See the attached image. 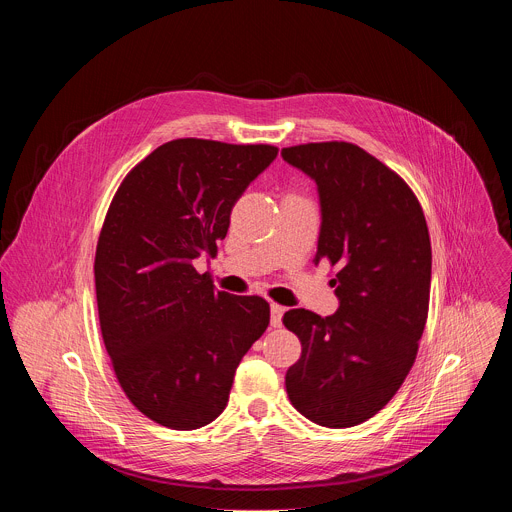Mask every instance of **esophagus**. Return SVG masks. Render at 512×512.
<instances>
[{"mask_svg":"<svg viewBox=\"0 0 512 512\" xmlns=\"http://www.w3.org/2000/svg\"><path fill=\"white\" fill-rule=\"evenodd\" d=\"M285 314V308L277 306V304H271V326L273 328H279L281 326V318Z\"/></svg>","mask_w":512,"mask_h":512,"instance_id":"1","label":"esophagus"}]
</instances>
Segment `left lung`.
<instances>
[{
	"instance_id": "8db88e82",
	"label": "left lung",
	"mask_w": 512,
	"mask_h": 512,
	"mask_svg": "<svg viewBox=\"0 0 512 512\" xmlns=\"http://www.w3.org/2000/svg\"><path fill=\"white\" fill-rule=\"evenodd\" d=\"M281 158L318 186L314 263L340 267L332 316L304 308L283 316L302 342L287 397L318 425L352 427L393 399L415 362L429 310L427 223L405 180L354 143L294 145Z\"/></svg>"
}]
</instances>
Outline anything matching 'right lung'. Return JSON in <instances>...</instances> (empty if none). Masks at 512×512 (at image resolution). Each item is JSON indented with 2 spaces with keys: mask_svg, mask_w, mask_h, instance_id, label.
Here are the masks:
<instances>
[{
  "mask_svg": "<svg viewBox=\"0 0 512 512\" xmlns=\"http://www.w3.org/2000/svg\"><path fill=\"white\" fill-rule=\"evenodd\" d=\"M275 158L273 145L174 139L125 176L107 210L95 255L103 342L127 399L164 427L221 415L269 326L263 298L216 291L194 261L214 257L235 202Z\"/></svg>",
  "mask_w": 512,
  "mask_h": 512,
  "instance_id": "obj_1",
  "label": "right lung"
}]
</instances>
